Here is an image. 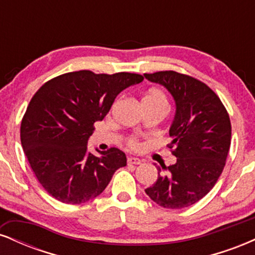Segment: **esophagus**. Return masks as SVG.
Wrapping results in <instances>:
<instances>
[{
    "mask_svg": "<svg viewBox=\"0 0 255 255\" xmlns=\"http://www.w3.org/2000/svg\"><path fill=\"white\" fill-rule=\"evenodd\" d=\"M128 164H134V165H137V164H141V160L139 159V158H135V157H129L127 159Z\"/></svg>",
    "mask_w": 255,
    "mask_h": 255,
    "instance_id": "obj_1",
    "label": "esophagus"
}]
</instances>
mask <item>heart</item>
<instances>
[{
	"mask_svg": "<svg viewBox=\"0 0 255 255\" xmlns=\"http://www.w3.org/2000/svg\"><path fill=\"white\" fill-rule=\"evenodd\" d=\"M142 104L148 105H157V107H165L168 108V99H166L165 93L159 89H150L146 92V95L142 98ZM126 145L129 150L137 151L141 148V142L135 136H129L126 140Z\"/></svg>",
	"mask_w": 255,
	"mask_h": 255,
	"instance_id": "1",
	"label": "heart"
}]
</instances>
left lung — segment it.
I'll use <instances>...</instances> for the list:
<instances>
[{
    "mask_svg": "<svg viewBox=\"0 0 255 255\" xmlns=\"http://www.w3.org/2000/svg\"><path fill=\"white\" fill-rule=\"evenodd\" d=\"M168 89L176 103V115L168 144L176 163L157 166L158 178L146 194L165 209H183L203 199L223 171L231 141L229 114L203 81L174 71L144 74Z\"/></svg>",
    "mask_w": 255,
    "mask_h": 255,
    "instance_id": "left-lung-1",
    "label": "left lung"
}]
</instances>
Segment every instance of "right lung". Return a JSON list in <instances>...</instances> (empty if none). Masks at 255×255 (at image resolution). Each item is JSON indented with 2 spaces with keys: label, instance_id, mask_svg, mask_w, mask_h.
Masks as SVG:
<instances>
[{
  "label": "right lung",
  "instance_id": "add662e5",
  "mask_svg": "<svg viewBox=\"0 0 255 255\" xmlns=\"http://www.w3.org/2000/svg\"><path fill=\"white\" fill-rule=\"evenodd\" d=\"M142 80L135 73L79 71L46 81L34 93L20 139L32 171L51 197L72 205L92 200L127 164L126 154L116 147L99 152L101 157L90 153L87 140L116 96Z\"/></svg>",
  "mask_w": 255,
  "mask_h": 255
}]
</instances>
